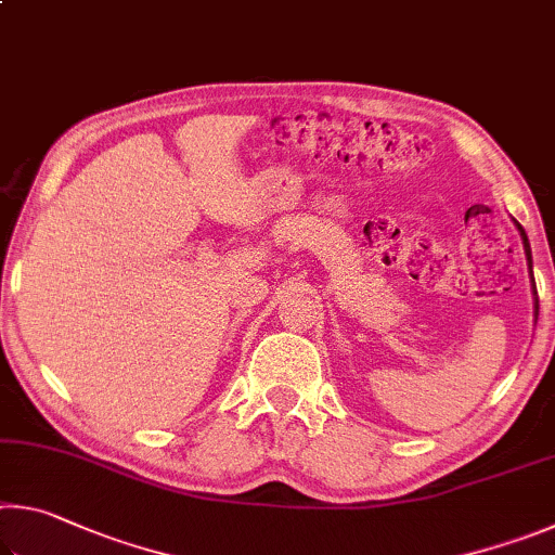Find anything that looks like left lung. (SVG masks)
I'll use <instances>...</instances> for the list:
<instances>
[{
  "label": "left lung",
  "instance_id": "8db88e82",
  "mask_svg": "<svg viewBox=\"0 0 555 555\" xmlns=\"http://www.w3.org/2000/svg\"><path fill=\"white\" fill-rule=\"evenodd\" d=\"M516 228H519V232H521L524 251H526V261H529V269H531V247H529V240H526V232L521 230V224H516ZM531 276H533V274H531ZM533 313H537V318H539V298H537V304H533Z\"/></svg>",
  "mask_w": 555,
  "mask_h": 555
}]
</instances>
